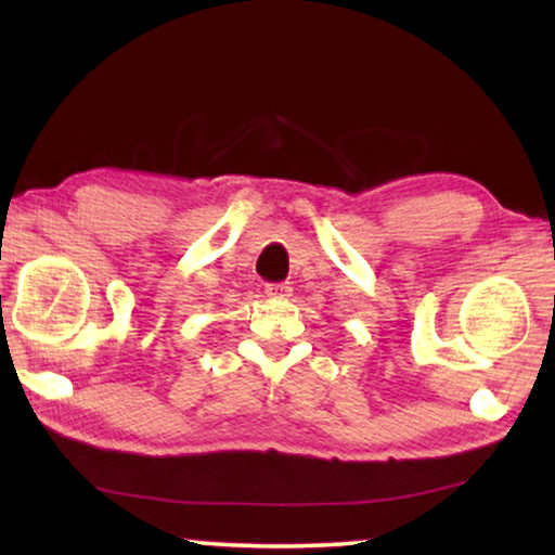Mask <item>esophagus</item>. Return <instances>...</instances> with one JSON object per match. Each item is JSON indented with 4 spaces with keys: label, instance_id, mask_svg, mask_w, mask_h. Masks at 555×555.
Returning <instances> with one entry per match:
<instances>
[{
    "label": "esophagus",
    "instance_id": "esophagus-1",
    "mask_svg": "<svg viewBox=\"0 0 555 555\" xmlns=\"http://www.w3.org/2000/svg\"><path fill=\"white\" fill-rule=\"evenodd\" d=\"M267 296H271V298H286V296H291V286L288 284H269L267 286Z\"/></svg>",
    "mask_w": 555,
    "mask_h": 555
}]
</instances>
